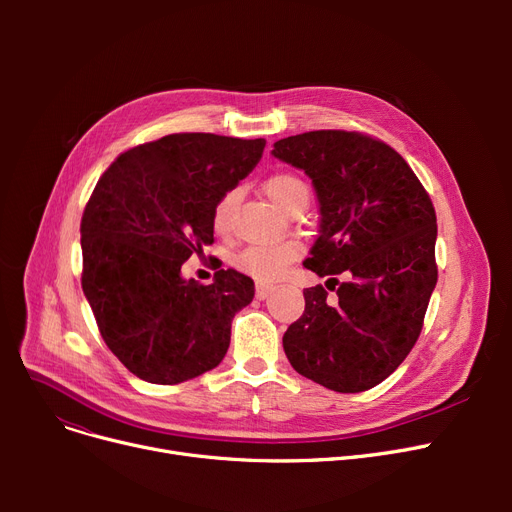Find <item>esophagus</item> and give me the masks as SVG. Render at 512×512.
<instances>
[{"mask_svg":"<svg viewBox=\"0 0 512 512\" xmlns=\"http://www.w3.org/2000/svg\"><path fill=\"white\" fill-rule=\"evenodd\" d=\"M270 292H272V286H265V284H257V288H255V297H257L259 301H263V299H267V297H270Z\"/></svg>","mask_w":512,"mask_h":512,"instance_id":"esophagus-1","label":"esophagus"}]
</instances>
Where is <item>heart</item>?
<instances>
[{
    "label": "heart",
    "instance_id": "1",
    "mask_svg": "<svg viewBox=\"0 0 512 512\" xmlns=\"http://www.w3.org/2000/svg\"><path fill=\"white\" fill-rule=\"evenodd\" d=\"M263 193L270 197L280 209L292 213L299 205L309 201V186L297 174L290 172H276L267 176L263 182ZM240 195L238 191L224 193L215 201L211 209V222L218 234L226 236L234 228V218L238 209ZM301 257V245L294 240L278 242V245H253L245 251H240L234 259V265L240 272H245L257 282H276L280 280L290 263Z\"/></svg>",
    "mask_w": 512,
    "mask_h": 512
}]
</instances>
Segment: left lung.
Returning a JSON list of instances; mask_svg holds the SVG:
<instances>
[{"label":"left lung","instance_id":"obj_1","mask_svg":"<svg viewBox=\"0 0 512 512\" xmlns=\"http://www.w3.org/2000/svg\"><path fill=\"white\" fill-rule=\"evenodd\" d=\"M272 153L305 170L319 199V236L303 265L321 278L348 276L330 278L334 301L321 284L303 290L305 311L288 326L284 353L315 384L365 392L421 334L438 282L436 209L407 161L369 134L313 130Z\"/></svg>","mask_w":512,"mask_h":512}]
</instances>
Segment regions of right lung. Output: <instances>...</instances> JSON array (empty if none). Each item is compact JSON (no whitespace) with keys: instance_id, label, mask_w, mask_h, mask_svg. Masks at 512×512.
Masks as SVG:
<instances>
[{"instance_id":"add662e5","label":"right lung","mask_w":512,"mask_h":512,"mask_svg":"<svg viewBox=\"0 0 512 512\" xmlns=\"http://www.w3.org/2000/svg\"><path fill=\"white\" fill-rule=\"evenodd\" d=\"M265 139L176 132L124 151L103 172L80 222L85 297L107 348L149 384H180L218 367L249 276L211 284L180 276L213 242L211 209L261 159Z\"/></svg>"}]
</instances>
